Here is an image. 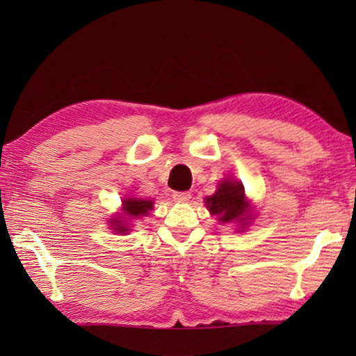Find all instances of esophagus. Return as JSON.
<instances>
[{"label": "esophagus", "mask_w": 356, "mask_h": 356, "mask_svg": "<svg viewBox=\"0 0 356 356\" xmlns=\"http://www.w3.org/2000/svg\"><path fill=\"white\" fill-rule=\"evenodd\" d=\"M172 197H174V201H176V202H188L191 195L188 191H174Z\"/></svg>", "instance_id": "1"}]
</instances>
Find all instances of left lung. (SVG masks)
Masks as SVG:
<instances>
[{
  "instance_id": "1",
  "label": "left lung",
  "mask_w": 356,
  "mask_h": 356,
  "mask_svg": "<svg viewBox=\"0 0 356 356\" xmlns=\"http://www.w3.org/2000/svg\"><path fill=\"white\" fill-rule=\"evenodd\" d=\"M206 207L210 213L218 216L221 222H238L240 227H245L251 220L243 185L232 179L221 180L215 195L206 197Z\"/></svg>"
}]
</instances>
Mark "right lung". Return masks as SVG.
Masks as SVG:
<instances>
[{"label":"right lung","mask_w":356,"mask_h":356,"mask_svg":"<svg viewBox=\"0 0 356 356\" xmlns=\"http://www.w3.org/2000/svg\"><path fill=\"white\" fill-rule=\"evenodd\" d=\"M154 209V201L138 200V197H125L122 201V213H119L111 218L110 226L114 232L118 234H127L131 231V226L129 221L140 220L146 216L150 210Z\"/></svg>","instance_id":"right-lung-1"}]
</instances>
